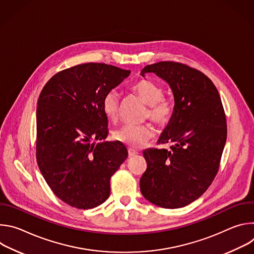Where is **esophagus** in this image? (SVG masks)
<instances>
[{"mask_svg":"<svg viewBox=\"0 0 254 254\" xmlns=\"http://www.w3.org/2000/svg\"><path fill=\"white\" fill-rule=\"evenodd\" d=\"M137 154V152L135 151H132V150H128V157H133Z\"/></svg>","mask_w":254,"mask_h":254,"instance_id":"34e87169","label":"esophagus"}]
</instances>
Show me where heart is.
<instances>
[{"mask_svg":"<svg viewBox=\"0 0 254 254\" xmlns=\"http://www.w3.org/2000/svg\"><path fill=\"white\" fill-rule=\"evenodd\" d=\"M131 91L149 106L146 117L160 126H164L170 121L173 106L171 102L163 99L164 91L159 84L151 79L142 78L132 84ZM119 110L120 96L116 91H110L102 100L103 114L110 121L116 122L119 118ZM153 136L154 130L148 125L125 126L115 132V138L118 141L133 149L139 148Z\"/></svg>","mask_w":254,"mask_h":254,"instance_id":"obj_1","label":"heart"}]
</instances>
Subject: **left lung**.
<instances>
[{
	"label": "left lung",
	"instance_id": "obj_1",
	"mask_svg": "<svg viewBox=\"0 0 254 254\" xmlns=\"http://www.w3.org/2000/svg\"><path fill=\"white\" fill-rule=\"evenodd\" d=\"M146 73H155L173 91V115L158 142L174 144L169 151L142 152L148 167L140 192L159 207H185L203 195L218 172L227 137L221 98L204 73L182 63L147 65L140 75Z\"/></svg>",
	"mask_w": 254,
	"mask_h": 254
}]
</instances>
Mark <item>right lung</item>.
I'll return each instance as SVG.
<instances>
[{
  "label": "right lung",
  "mask_w": 254,
  "mask_h": 254,
  "mask_svg": "<svg viewBox=\"0 0 254 254\" xmlns=\"http://www.w3.org/2000/svg\"><path fill=\"white\" fill-rule=\"evenodd\" d=\"M129 74L104 63L80 64L58 72L40 93L36 158L53 193L72 207L102 204L112 176L127 158L122 142L103 141L108 129L102 100Z\"/></svg>",
  "instance_id": "1"
}]
</instances>
